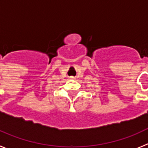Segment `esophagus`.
Listing matches in <instances>:
<instances>
[{
	"instance_id": "obj_1",
	"label": "esophagus",
	"mask_w": 148,
	"mask_h": 148,
	"mask_svg": "<svg viewBox=\"0 0 148 148\" xmlns=\"http://www.w3.org/2000/svg\"><path fill=\"white\" fill-rule=\"evenodd\" d=\"M73 78H74V77H73V76H72V77H71V79H73Z\"/></svg>"
}]
</instances>
